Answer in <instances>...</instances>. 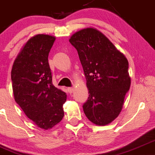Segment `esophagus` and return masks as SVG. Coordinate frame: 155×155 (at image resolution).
I'll return each instance as SVG.
<instances>
[{
    "label": "esophagus",
    "instance_id": "esophagus-1",
    "mask_svg": "<svg viewBox=\"0 0 155 155\" xmlns=\"http://www.w3.org/2000/svg\"><path fill=\"white\" fill-rule=\"evenodd\" d=\"M67 90H68V92L69 94H72L73 91H74V88H73V87H69V88H67Z\"/></svg>",
    "mask_w": 155,
    "mask_h": 155
}]
</instances>
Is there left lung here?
<instances>
[{"label": "left lung", "mask_w": 155, "mask_h": 155, "mask_svg": "<svg viewBox=\"0 0 155 155\" xmlns=\"http://www.w3.org/2000/svg\"><path fill=\"white\" fill-rule=\"evenodd\" d=\"M69 42L77 50L88 87L85 115L104 126L119 115L130 87L127 59L103 34L93 28L74 34Z\"/></svg>", "instance_id": "8db88e82"}]
</instances>
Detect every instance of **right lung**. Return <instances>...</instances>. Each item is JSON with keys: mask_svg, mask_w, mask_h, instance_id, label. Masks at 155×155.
<instances>
[{"mask_svg": "<svg viewBox=\"0 0 155 155\" xmlns=\"http://www.w3.org/2000/svg\"><path fill=\"white\" fill-rule=\"evenodd\" d=\"M55 38L33 36L14 62L11 78L14 97L25 115L41 129H51L63 119L67 94L53 86L48 55Z\"/></svg>", "mask_w": 155, "mask_h": 155, "instance_id": "obj_1", "label": "right lung"}]
</instances>
